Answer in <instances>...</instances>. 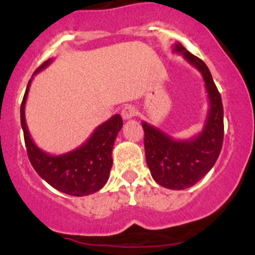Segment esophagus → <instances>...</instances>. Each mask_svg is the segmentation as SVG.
Masks as SVG:
<instances>
[{
	"instance_id": "34e87169",
	"label": "esophagus",
	"mask_w": 255,
	"mask_h": 255,
	"mask_svg": "<svg viewBox=\"0 0 255 255\" xmlns=\"http://www.w3.org/2000/svg\"><path fill=\"white\" fill-rule=\"evenodd\" d=\"M135 115H137V109L134 106H132V105H126L122 109V111H121V116H122V118L125 121L130 120Z\"/></svg>"
}]
</instances>
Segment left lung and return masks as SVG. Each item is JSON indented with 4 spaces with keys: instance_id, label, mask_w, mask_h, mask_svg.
Wrapping results in <instances>:
<instances>
[{
    "instance_id": "1",
    "label": "left lung",
    "mask_w": 255,
    "mask_h": 255,
    "mask_svg": "<svg viewBox=\"0 0 255 255\" xmlns=\"http://www.w3.org/2000/svg\"><path fill=\"white\" fill-rule=\"evenodd\" d=\"M185 60L201 73L208 97V111L199 134L187 139H174L158 127L142 122L146 165L160 186L184 190L192 186L212 169L223 143L222 99L207 65L180 43L173 47Z\"/></svg>"
}]
</instances>
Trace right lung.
<instances>
[{"label":"right lung","mask_w":255,"mask_h":255,"mask_svg":"<svg viewBox=\"0 0 255 255\" xmlns=\"http://www.w3.org/2000/svg\"><path fill=\"white\" fill-rule=\"evenodd\" d=\"M51 61V59L45 61L33 75L44 70ZM32 79L28 82L20 105V125L30 164L43 180L64 194L86 196L97 192L106 185L110 177L113 144L123 126L122 118L120 115L112 116L96 127L89 139L78 148L60 155H51L33 142L25 123V102Z\"/></svg>","instance_id":"add662e5"}]
</instances>
